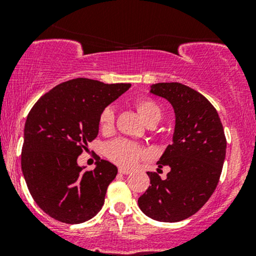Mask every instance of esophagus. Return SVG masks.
Returning a JSON list of instances; mask_svg holds the SVG:
<instances>
[{"instance_id": "1", "label": "esophagus", "mask_w": 256, "mask_h": 256, "mask_svg": "<svg viewBox=\"0 0 256 256\" xmlns=\"http://www.w3.org/2000/svg\"><path fill=\"white\" fill-rule=\"evenodd\" d=\"M119 173H120V174H130L131 171H130V170H126V168H122V167H120Z\"/></svg>"}]
</instances>
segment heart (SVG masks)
I'll return each instance as SVG.
<instances>
[{"label": "heart", "instance_id": "1", "mask_svg": "<svg viewBox=\"0 0 256 256\" xmlns=\"http://www.w3.org/2000/svg\"><path fill=\"white\" fill-rule=\"evenodd\" d=\"M136 108L140 112V116L144 119L146 122H158L162 116V110L154 100L152 98H140L136 101ZM116 125V110L112 106L102 110L98 116L100 130L104 134H110L114 130ZM144 149L137 143L126 138H116L106 146V155L110 158L113 162L118 164L120 166L131 167L137 164L143 156H144Z\"/></svg>", "mask_w": 256, "mask_h": 256}]
</instances>
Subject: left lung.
Wrapping results in <instances>:
<instances>
[{
	"mask_svg": "<svg viewBox=\"0 0 256 256\" xmlns=\"http://www.w3.org/2000/svg\"><path fill=\"white\" fill-rule=\"evenodd\" d=\"M150 92L166 98L176 114L172 143L158 165L170 166L167 178L146 172L150 186L138 198L140 210L165 222L184 220L202 208L218 185L226 154V138L212 104L180 83H158Z\"/></svg>",
	"mask_w": 256,
	"mask_h": 256,
	"instance_id": "obj_1",
	"label": "left lung"
}]
</instances>
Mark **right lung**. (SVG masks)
I'll list each match as a JSON object with an SVG mask.
<instances>
[{
    "instance_id": "obj_1",
    "label": "right lung",
    "mask_w": 256,
    "mask_h": 256,
    "mask_svg": "<svg viewBox=\"0 0 256 256\" xmlns=\"http://www.w3.org/2000/svg\"><path fill=\"white\" fill-rule=\"evenodd\" d=\"M130 86L76 78L52 88L32 107L25 122L22 170L34 202L52 218L80 224L104 206L118 168L98 158L94 171H83L77 158L98 137L102 110Z\"/></svg>"
}]
</instances>
